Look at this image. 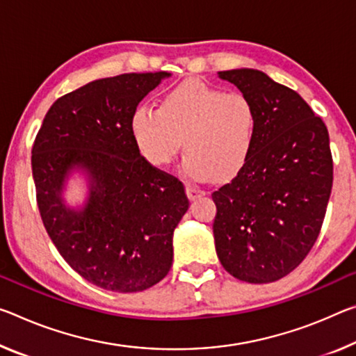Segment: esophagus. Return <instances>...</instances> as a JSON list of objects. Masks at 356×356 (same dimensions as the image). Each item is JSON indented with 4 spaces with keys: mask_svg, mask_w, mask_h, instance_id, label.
<instances>
[{
    "mask_svg": "<svg viewBox=\"0 0 356 356\" xmlns=\"http://www.w3.org/2000/svg\"><path fill=\"white\" fill-rule=\"evenodd\" d=\"M185 190H187V196L188 198L191 200V201H195V200H198V198H201V196H204V191H202L201 188H198V187H195V185H187V187H185Z\"/></svg>",
    "mask_w": 356,
    "mask_h": 356,
    "instance_id": "obj_1",
    "label": "esophagus"
}]
</instances>
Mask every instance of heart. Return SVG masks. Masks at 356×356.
<instances>
[{"mask_svg": "<svg viewBox=\"0 0 356 356\" xmlns=\"http://www.w3.org/2000/svg\"><path fill=\"white\" fill-rule=\"evenodd\" d=\"M129 128L134 143L155 166H168L180 149H188L184 172L195 180L238 174L253 150L258 112L245 95L185 81L163 97L160 109L140 104Z\"/></svg>", "mask_w": 356, "mask_h": 356, "instance_id": "b5f03b06", "label": "heart"}]
</instances>
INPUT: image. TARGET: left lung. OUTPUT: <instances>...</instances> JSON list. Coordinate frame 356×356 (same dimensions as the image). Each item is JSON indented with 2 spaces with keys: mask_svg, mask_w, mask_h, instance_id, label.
Listing matches in <instances>:
<instances>
[{
  "mask_svg": "<svg viewBox=\"0 0 356 356\" xmlns=\"http://www.w3.org/2000/svg\"><path fill=\"white\" fill-rule=\"evenodd\" d=\"M218 77L252 99L258 131L245 165L212 193L216 250L233 277L269 284L300 266L320 234L332 187L328 129L295 90L261 71Z\"/></svg>",
  "mask_w": 356,
  "mask_h": 356,
  "instance_id": "obj_1",
  "label": "left lung"
}]
</instances>
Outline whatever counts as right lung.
Segmentation results:
<instances>
[{
    "label": "right lung",
    "instance_id": "obj_1",
    "mask_svg": "<svg viewBox=\"0 0 356 356\" xmlns=\"http://www.w3.org/2000/svg\"><path fill=\"white\" fill-rule=\"evenodd\" d=\"M131 72L98 79L50 106L31 150L36 201L65 261L90 284L117 293L147 290L172 264L174 229L190 206L184 184L152 166L129 120L163 77ZM72 168L88 172L82 209L60 198Z\"/></svg>",
    "mask_w": 356,
    "mask_h": 356
}]
</instances>
